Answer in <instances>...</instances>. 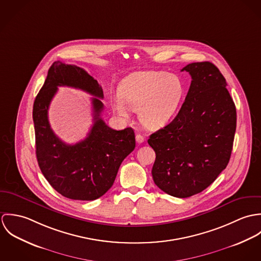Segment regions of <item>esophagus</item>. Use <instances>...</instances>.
I'll use <instances>...</instances> for the list:
<instances>
[{"instance_id": "1", "label": "esophagus", "mask_w": 261, "mask_h": 261, "mask_svg": "<svg viewBox=\"0 0 261 261\" xmlns=\"http://www.w3.org/2000/svg\"><path fill=\"white\" fill-rule=\"evenodd\" d=\"M136 140H137V143L142 144V143H144V142H145V137H144L143 135H141V134H137V136H136Z\"/></svg>"}]
</instances>
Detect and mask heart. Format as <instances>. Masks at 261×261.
I'll return each mask as SVG.
<instances>
[{"instance_id":"heart-1","label":"heart","mask_w":261,"mask_h":261,"mask_svg":"<svg viewBox=\"0 0 261 261\" xmlns=\"http://www.w3.org/2000/svg\"><path fill=\"white\" fill-rule=\"evenodd\" d=\"M185 93L182 79L164 71H141L128 75L119 85V94L111 97L113 112L123 120L130 110L140 120L155 129L166 125L178 112Z\"/></svg>"}]
</instances>
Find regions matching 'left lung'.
Wrapping results in <instances>:
<instances>
[{"label":"left lung","mask_w":261,"mask_h":261,"mask_svg":"<svg viewBox=\"0 0 261 261\" xmlns=\"http://www.w3.org/2000/svg\"><path fill=\"white\" fill-rule=\"evenodd\" d=\"M181 71L192 81L177 116L148 140L155 152L151 175L165 193L188 198L210 186L227 167L236 130V109L226 80L211 62Z\"/></svg>","instance_id":"1"}]
</instances>
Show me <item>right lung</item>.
Wrapping results in <instances>:
<instances>
[{"label":"right lung","mask_w":261,"mask_h":261,"mask_svg":"<svg viewBox=\"0 0 261 261\" xmlns=\"http://www.w3.org/2000/svg\"><path fill=\"white\" fill-rule=\"evenodd\" d=\"M57 86H69L92 95L94 125L88 137L75 145H67L53 133L47 120L49 102ZM103 91L84 69L55 61L48 70L44 85L33 106L36 156L40 170L49 184L62 196L92 201L113 185L122 161L136 148L132 127L115 130L100 117Z\"/></svg>","instance_id":"obj_1"}]
</instances>
